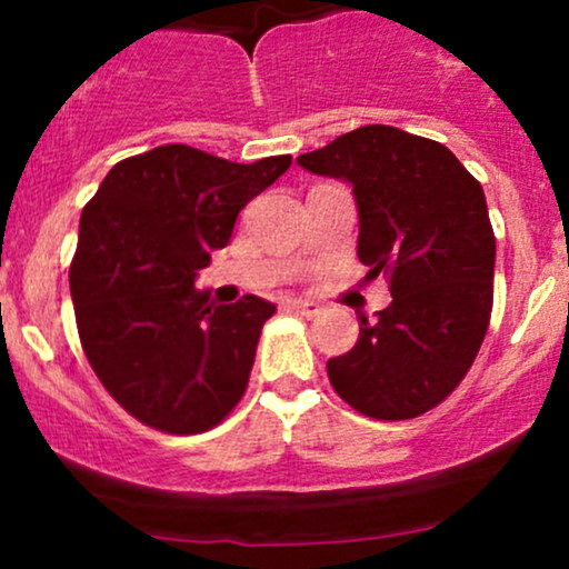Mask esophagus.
Instances as JSON below:
<instances>
[{"mask_svg":"<svg viewBox=\"0 0 569 569\" xmlns=\"http://www.w3.org/2000/svg\"><path fill=\"white\" fill-rule=\"evenodd\" d=\"M289 310H293V312H299V316H305V318H316V316H321V305H316V302H307V299H289Z\"/></svg>","mask_w":569,"mask_h":569,"instance_id":"obj_1","label":"esophagus"}]
</instances>
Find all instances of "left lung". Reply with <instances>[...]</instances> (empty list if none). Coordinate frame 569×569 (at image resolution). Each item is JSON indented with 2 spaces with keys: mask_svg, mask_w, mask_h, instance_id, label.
Listing matches in <instances>:
<instances>
[{
  "mask_svg": "<svg viewBox=\"0 0 569 569\" xmlns=\"http://www.w3.org/2000/svg\"><path fill=\"white\" fill-rule=\"evenodd\" d=\"M342 179L358 208V259L388 276L390 302L358 312L352 350L329 358V380L352 409L409 420L439 407L471 369L492 312L495 234L485 189L439 141L363 126L299 154Z\"/></svg>",
  "mask_w": 569,
  "mask_h": 569,
  "instance_id": "1",
  "label": "left lung"
}]
</instances>
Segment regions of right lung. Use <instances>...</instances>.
<instances>
[{
    "label": "right lung",
    "instance_id": "right-lung-1",
    "mask_svg": "<svg viewBox=\"0 0 569 569\" xmlns=\"http://www.w3.org/2000/svg\"><path fill=\"white\" fill-rule=\"evenodd\" d=\"M289 166V154L243 166L166 143L117 162L82 208L69 270L82 350L143 426L202 433L243 398L276 305L253 293L213 305L194 278Z\"/></svg>",
    "mask_w": 569,
    "mask_h": 569
}]
</instances>
